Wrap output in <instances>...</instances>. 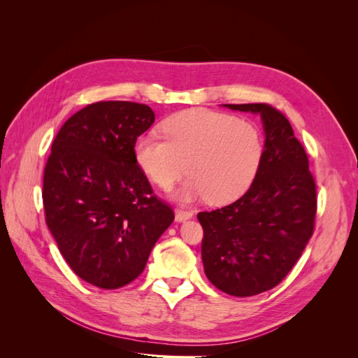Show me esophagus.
<instances>
[{"mask_svg":"<svg viewBox=\"0 0 358 358\" xmlns=\"http://www.w3.org/2000/svg\"><path fill=\"white\" fill-rule=\"evenodd\" d=\"M176 215V221H185V220H189L192 218V212L191 210H183V209H176L175 212Z\"/></svg>","mask_w":358,"mask_h":358,"instance_id":"esophagus-1","label":"esophagus"}]
</instances>
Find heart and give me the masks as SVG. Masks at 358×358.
Here are the masks:
<instances>
[{"label": "heart", "mask_w": 358, "mask_h": 358, "mask_svg": "<svg viewBox=\"0 0 358 358\" xmlns=\"http://www.w3.org/2000/svg\"><path fill=\"white\" fill-rule=\"evenodd\" d=\"M164 138L140 136L133 154L138 169L162 189L191 173L182 200L208 197L213 204L239 199L262 164L264 145L257 125L209 109L171 115L161 125Z\"/></svg>", "instance_id": "obj_1"}]
</instances>
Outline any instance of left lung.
I'll use <instances>...</instances> for the list:
<instances>
[{
  "instance_id": "left-lung-1",
  "label": "left lung",
  "mask_w": 358,
  "mask_h": 358,
  "mask_svg": "<svg viewBox=\"0 0 358 358\" xmlns=\"http://www.w3.org/2000/svg\"><path fill=\"white\" fill-rule=\"evenodd\" d=\"M225 106L262 115L264 152L239 200L197 215L201 258L216 288L249 297L276 287L297 263L315 229L317 185L306 150L282 112L266 103Z\"/></svg>"
}]
</instances>
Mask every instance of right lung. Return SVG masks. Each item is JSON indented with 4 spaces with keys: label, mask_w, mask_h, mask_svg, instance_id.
Returning <instances> with one entry per match:
<instances>
[{
    "label": "right lung",
    "mask_w": 358,
    "mask_h": 358,
    "mask_svg": "<svg viewBox=\"0 0 358 358\" xmlns=\"http://www.w3.org/2000/svg\"><path fill=\"white\" fill-rule=\"evenodd\" d=\"M154 121L146 104L99 101L70 116L52 143L41 192L46 224L73 272L99 288L133 282L175 220L133 154Z\"/></svg>",
    "instance_id": "obj_1"
}]
</instances>
